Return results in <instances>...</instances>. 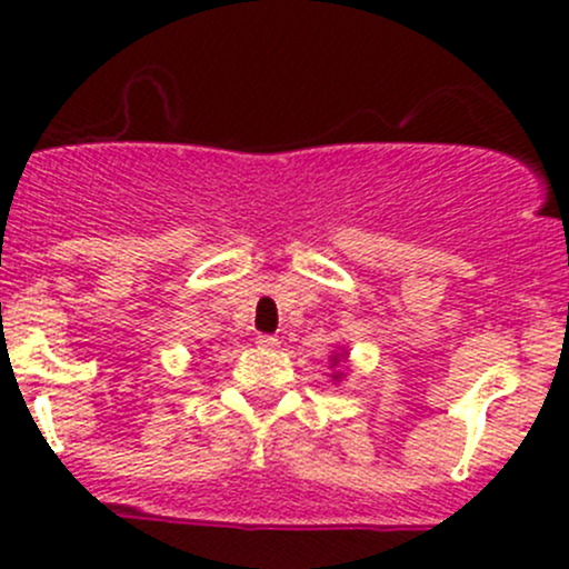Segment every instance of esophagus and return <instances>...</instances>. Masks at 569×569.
<instances>
[{"label":"esophagus","instance_id":"34e87169","mask_svg":"<svg viewBox=\"0 0 569 569\" xmlns=\"http://www.w3.org/2000/svg\"><path fill=\"white\" fill-rule=\"evenodd\" d=\"M256 343H258V349H278L280 341L274 336H258Z\"/></svg>","mask_w":569,"mask_h":569}]
</instances>
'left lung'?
<instances>
[{
	"mask_svg": "<svg viewBox=\"0 0 569 569\" xmlns=\"http://www.w3.org/2000/svg\"><path fill=\"white\" fill-rule=\"evenodd\" d=\"M347 363H349V349L347 347H338L336 352L330 355V382L332 386H341L343 380H347Z\"/></svg>",
	"mask_w": 569,
	"mask_h": 569,
	"instance_id": "left-lung-1",
	"label": "left lung"
}]
</instances>
